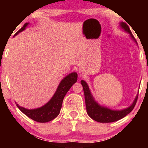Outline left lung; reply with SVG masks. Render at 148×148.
I'll list each match as a JSON object with an SVG mask.
<instances>
[{"mask_svg":"<svg viewBox=\"0 0 148 148\" xmlns=\"http://www.w3.org/2000/svg\"><path fill=\"white\" fill-rule=\"evenodd\" d=\"M121 26L123 29H124L125 31L130 34L132 38H134L132 34H131L130 28L129 27L127 24L122 22V23H121ZM81 84H82L83 89H84L87 112H88V114L91 118L94 119V121H97V122L112 123L123 119V117L127 116L129 113H130L133 110L137 103V98H138V95H137L133 104L126 109L122 110H110V109L105 108V107L100 106L94 100V98L92 96V94H91L90 89H89L88 84H86L85 81H81Z\"/></svg>","mask_w":148,"mask_h":148,"instance_id":"1","label":"left lung"}]
</instances>
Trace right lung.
<instances>
[{
	"instance_id": "obj_1",
	"label": "right lung",
	"mask_w": 148,
	"mask_h": 148,
	"mask_svg": "<svg viewBox=\"0 0 148 148\" xmlns=\"http://www.w3.org/2000/svg\"><path fill=\"white\" fill-rule=\"evenodd\" d=\"M27 25L28 23L24 24V25L15 34V35L25 29V27ZM77 81V73H72L68 75L60 83L56 92L51 98V100L42 107L36 109H32V110H28V109L19 106L18 104H17V106L26 116L36 122H49L55 119L59 114L64 97L65 96L69 89Z\"/></svg>"
}]
</instances>
